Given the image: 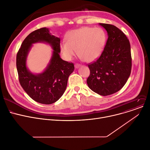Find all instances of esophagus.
Instances as JSON below:
<instances>
[{"label":"esophagus","mask_w":150,"mask_h":150,"mask_svg":"<svg viewBox=\"0 0 150 150\" xmlns=\"http://www.w3.org/2000/svg\"><path fill=\"white\" fill-rule=\"evenodd\" d=\"M81 67V65L80 64H76L75 65H74V67L76 68H79V67Z\"/></svg>","instance_id":"esophagus-1"}]
</instances>
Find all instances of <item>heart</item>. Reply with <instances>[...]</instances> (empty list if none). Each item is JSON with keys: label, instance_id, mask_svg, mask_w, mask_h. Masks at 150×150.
<instances>
[{"label": "heart", "instance_id": "heart-1", "mask_svg": "<svg viewBox=\"0 0 150 150\" xmlns=\"http://www.w3.org/2000/svg\"><path fill=\"white\" fill-rule=\"evenodd\" d=\"M67 42L60 43V50L64 57L71 60L76 55L86 62H92L102 54L106 45L107 35L105 31L99 27L83 26L70 31L67 36Z\"/></svg>", "mask_w": 150, "mask_h": 150}]
</instances>
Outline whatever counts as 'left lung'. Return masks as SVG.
<instances>
[{
  "instance_id": "obj_1",
  "label": "left lung",
  "mask_w": 150,
  "mask_h": 150,
  "mask_svg": "<svg viewBox=\"0 0 150 150\" xmlns=\"http://www.w3.org/2000/svg\"><path fill=\"white\" fill-rule=\"evenodd\" d=\"M99 25L106 30L108 39L100 57L89 64L87 84L94 92L108 96L119 91L130 76L131 55L130 43L125 34L116 26Z\"/></svg>"
}]
</instances>
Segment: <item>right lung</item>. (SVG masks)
I'll return each mask as SVG.
<instances>
[{
	"instance_id": "right-lung-1",
	"label": "right lung",
	"mask_w": 150,
	"mask_h": 150,
	"mask_svg": "<svg viewBox=\"0 0 150 150\" xmlns=\"http://www.w3.org/2000/svg\"><path fill=\"white\" fill-rule=\"evenodd\" d=\"M39 42L48 44L54 51L46 69L34 74L26 67V60L32 44ZM60 38L52 35L48 28H42L25 39L17 54L16 66L21 85L32 99L40 103L49 105L57 101L66 90L69 76L74 71V64L60 57Z\"/></svg>"
}]
</instances>
